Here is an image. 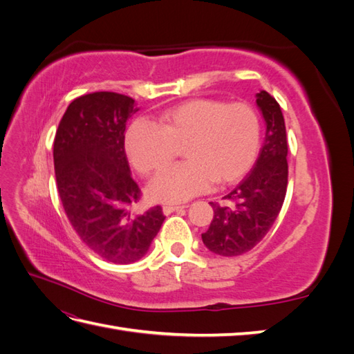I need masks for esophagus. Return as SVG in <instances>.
Instances as JSON below:
<instances>
[{"label":"esophagus","mask_w":354,"mask_h":354,"mask_svg":"<svg viewBox=\"0 0 354 354\" xmlns=\"http://www.w3.org/2000/svg\"><path fill=\"white\" fill-rule=\"evenodd\" d=\"M180 208H186V207H180V205H171V203H165V205L162 207V211H164V214H171V212H174V211H178Z\"/></svg>","instance_id":"esophagus-1"}]
</instances>
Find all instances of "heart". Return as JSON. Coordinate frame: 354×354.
Masks as SVG:
<instances>
[{
  "mask_svg": "<svg viewBox=\"0 0 354 354\" xmlns=\"http://www.w3.org/2000/svg\"><path fill=\"white\" fill-rule=\"evenodd\" d=\"M260 120L250 104L192 99L159 115V127L137 120L127 133L131 164L145 176L164 168L174 146L185 143L183 164L164 169L151 185L160 202H181L205 192L212 181L229 185L248 173L259 155Z\"/></svg>",
  "mask_w": 354,
  "mask_h": 354,
  "instance_id": "b5f03b06",
  "label": "heart"
}]
</instances>
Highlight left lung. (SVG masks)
<instances>
[{
    "mask_svg": "<svg viewBox=\"0 0 354 354\" xmlns=\"http://www.w3.org/2000/svg\"><path fill=\"white\" fill-rule=\"evenodd\" d=\"M266 137L259 159L241 183L223 199L209 202L214 217L202 233L207 248L223 257L248 252L261 242L283 205L288 185V143L281 106L267 93H257Z\"/></svg>",
    "mask_w": 354,
    "mask_h": 354,
    "instance_id": "8db88e82",
    "label": "left lung"
}]
</instances>
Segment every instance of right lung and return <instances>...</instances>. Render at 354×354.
Instances as JSON below:
<instances>
[{
  "mask_svg": "<svg viewBox=\"0 0 354 354\" xmlns=\"http://www.w3.org/2000/svg\"><path fill=\"white\" fill-rule=\"evenodd\" d=\"M138 109L128 95L75 99L53 146L59 196L73 230L104 261L130 264L147 252L165 220L159 205L137 212L142 192L125 153V124Z\"/></svg>",
  "mask_w": 354,
  "mask_h": 354,
  "instance_id": "right-lung-1",
  "label": "right lung"
}]
</instances>
